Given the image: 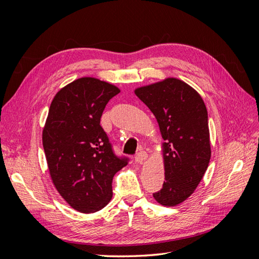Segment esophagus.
Listing matches in <instances>:
<instances>
[{
    "mask_svg": "<svg viewBox=\"0 0 259 259\" xmlns=\"http://www.w3.org/2000/svg\"><path fill=\"white\" fill-rule=\"evenodd\" d=\"M147 156H148V154H147L146 151H144V150L143 151H139L136 154V156H135V161L137 163H143L147 159Z\"/></svg>",
    "mask_w": 259,
    "mask_h": 259,
    "instance_id": "1",
    "label": "esophagus"
}]
</instances>
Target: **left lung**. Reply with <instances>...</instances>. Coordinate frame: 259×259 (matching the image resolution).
<instances>
[{"mask_svg":"<svg viewBox=\"0 0 259 259\" xmlns=\"http://www.w3.org/2000/svg\"><path fill=\"white\" fill-rule=\"evenodd\" d=\"M159 123L165 143V180L153 198L175 206L193 193L210 160L208 116L204 101L191 86L170 77L135 91Z\"/></svg>","mask_w":259,"mask_h":259,"instance_id":"1","label":"left lung"}]
</instances>
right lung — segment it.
<instances>
[{
    "label": "right lung",
    "mask_w": 259,
    "mask_h": 259,
    "mask_svg": "<svg viewBox=\"0 0 259 259\" xmlns=\"http://www.w3.org/2000/svg\"><path fill=\"white\" fill-rule=\"evenodd\" d=\"M114 85L81 77L54 97L43 130V148L57 191L81 213L104 208L112 198V180L130 159L115 154L100 117Z\"/></svg>",
    "instance_id": "right-lung-1"
}]
</instances>
